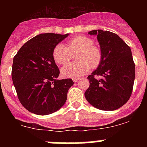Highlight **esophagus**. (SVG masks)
Masks as SVG:
<instances>
[{
	"mask_svg": "<svg viewBox=\"0 0 147 147\" xmlns=\"http://www.w3.org/2000/svg\"><path fill=\"white\" fill-rule=\"evenodd\" d=\"M79 80H80V78H74V79H73V81L74 82H77Z\"/></svg>",
	"mask_w": 147,
	"mask_h": 147,
	"instance_id": "34e87169",
	"label": "esophagus"
}]
</instances>
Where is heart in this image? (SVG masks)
<instances>
[{"mask_svg": "<svg viewBox=\"0 0 147 147\" xmlns=\"http://www.w3.org/2000/svg\"><path fill=\"white\" fill-rule=\"evenodd\" d=\"M93 45V40L86 36H78L69 40L67 47L58 44L53 50V58L57 64L65 65L71 60L72 55L78 53L76 60L61 69L65 78H79L86 74L90 67H96L102 60V51Z\"/></svg>", "mask_w": 147, "mask_h": 147, "instance_id": "1", "label": "heart"}]
</instances>
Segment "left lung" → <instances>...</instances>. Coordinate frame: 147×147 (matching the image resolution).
<instances>
[{
  "label": "left lung",
  "mask_w": 147,
  "mask_h": 147,
  "mask_svg": "<svg viewBox=\"0 0 147 147\" xmlns=\"http://www.w3.org/2000/svg\"><path fill=\"white\" fill-rule=\"evenodd\" d=\"M88 34L97 36L102 60L88 76L90 86L85 96L96 108L117 110L129 100L134 85L135 63L131 49L113 32L98 29L90 31Z\"/></svg>",
  "instance_id": "left-lung-1"
}]
</instances>
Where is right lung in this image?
Wrapping results in <instances>:
<instances>
[{
	"mask_svg": "<svg viewBox=\"0 0 147 147\" xmlns=\"http://www.w3.org/2000/svg\"><path fill=\"white\" fill-rule=\"evenodd\" d=\"M68 35H37L27 41L13 59V85L20 103L32 113L51 114L65 103L74 82L57 79L59 70L53 58V50Z\"/></svg>",
	"mask_w": 147,
	"mask_h": 147,
	"instance_id": "1",
	"label": "right lung"
}]
</instances>
